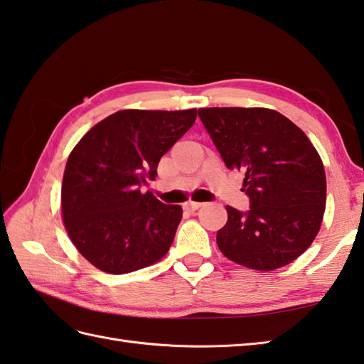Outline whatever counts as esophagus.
<instances>
[{"label": "esophagus", "mask_w": 364, "mask_h": 364, "mask_svg": "<svg viewBox=\"0 0 364 364\" xmlns=\"http://www.w3.org/2000/svg\"><path fill=\"white\" fill-rule=\"evenodd\" d=\"M203 203H200V202H186L184 203L183 206H184V210H188V211H194V210H198L200 208Z\"/></svg>", "instance_id": "obj_1"}]
</instances>
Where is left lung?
<instances>
[{
  "label": "left lung",
  "mask_w": 364,
  "mask_h": 364,
  "mask_svg": "<svg viewBox=\"0 0 364 364\" xmlns=\"http://www.w3.org/2000/svg\"><path fill=\"white\" fill-rule=\"evenodd\" d=\"M227 168L245 175L249 210L227 206L218 246L240 265L272 272L311 246L322 224L326 178L306 134L279 112L241 107L198 109Z\"/></svg>",
  "instance_id": "left-lung-1"
}]
</instances>
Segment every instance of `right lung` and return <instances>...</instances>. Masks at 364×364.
Returning a JSON list of instances; mask_svg holds the SVG:
<instances>
[{
  "label": "right lung",
  "instance_id": "add662e5",
  "mask_svg": "<svg viewBox=\"0 0 364 364\" xmlns=\"http://www.w3.org/2000/svg\"><path fill=\"white\" fill-rule=\"evenodd\" d=\"M197 110H119L92 126L69 154L61 186L64 227L92 265L124 274L168 252L180 205L151 192L161 158L194 124Z\"/></svg>",
  "mask_w": 364,
  "mask_h": 364
}]
</instances>
